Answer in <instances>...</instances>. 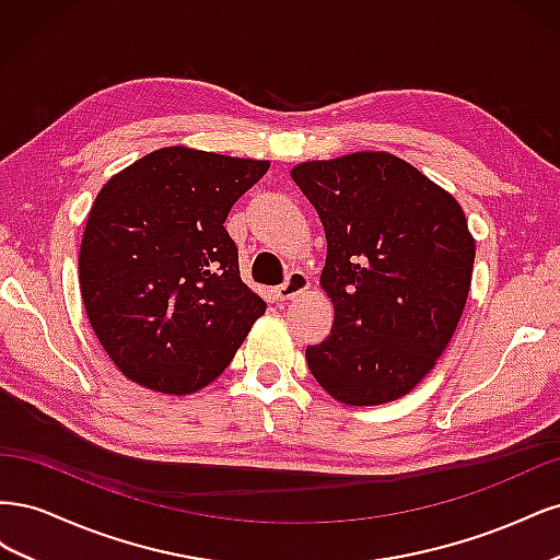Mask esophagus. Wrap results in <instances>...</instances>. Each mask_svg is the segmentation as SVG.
I'll use <instances>...</instances> for the list:
<instances>
[{"label": "esophagus", "instance_id": "1", "mask_svg": "<svg viewBox=\"0 0 560 560\" xmlns=\"http://www.w3.org/2000/svg\"><path fill=\"white\" fill-rule=\"evenodd\" d=\"M311 287V280L306 273H301V270H292L290 278H287L284 284H280L276 290V296L278 301H292L296 299L299 294H303Z\"/></svg>", "mask_w": 560, "mask_h": 560}]
</instances>
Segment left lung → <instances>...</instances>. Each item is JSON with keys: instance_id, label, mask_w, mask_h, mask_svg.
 I'll list each match as a JSON object with an SVG mask.
<instances>
[{"instance_id": "1", "label": "left lung", "mask_w": 560, "mask_h": 560, "mask_svg": "<svg viewBox=\"0 0 560 560\" xmlns=\"http://www.w3.org/2000/svg\"><path fill=\"white\" fill-rule=\"evenodd\" d=\"M319 214L331 334L306 348L315 381L350 406L395 401L425 378L465 311L474 245L446 189L387 151L292 167Z\"/></svg>"}]
</instances>
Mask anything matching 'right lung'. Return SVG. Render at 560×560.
Here are the masks:
<instances>
[{"instance_id": "obj_1", "label": "right lung", "mask_w": 560, "mask_h": 560, "mask_svg": "<svg viewBox=\"0 0 560 560\" xmlns=\"http://www.w3.org/2000/svg\"><path fill=\"white\" fill-rule=\"evenodd\" d=\"M268 161L163 147L100 189L79 252L91 327L121 374L191 395L231 364L266 303L224 222Z\"/></svg>"}]
</instances>
